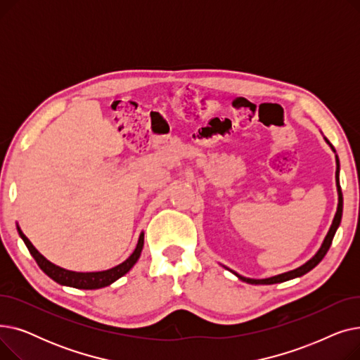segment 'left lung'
I'll return each instance as SVG.
<instances>
[{
    "mask_svg": "<svg viewBox=\"0 0 360 360\" xmlns=\"http://www.w3.org/2000/svg\"><path fill=\"white\" fill-rule=\"evenodd\" d=\"M328 143V140H327ZM330 144V143H328ZM333 148V147H331ZM334 150V148H333ZM335 151V150H334ZM338 172H340V162H338V158H337V170H335V182H337V193H338V205H337V212H335V216H334V220L331 223V228L323 242V245H321V248L318 250V252L308 261L305 262L304 266H300L292 271H288V273H283V274H278V276H273V277H269V278H248V277H243V276H238V278H240L242 281L245 283H250V285H274V283H283V281H288V280H292V278H296V277H300L307 274L308 271H311L314 267H316L318 264L321 262V259H323L326 257V254L328 252L330 247H331V242H333V238L335 235V231L338 229L340 226V221H342V214H343V194H342V188H340V181H338Z\"/></svg>",
    "mask_w": 360,
    "mask_h": 360,
    "instance_id": "left-lung-1",
    "label": "left lung"
}]
</instances>
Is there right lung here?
<instances>
[{"mask_svg": "<svg viewBox=\"0 0 360 360\" xmlns=\"http://www.w3.org/2000/svg\"><path fill=\"white\" fill-rule=\"evenodd\" d=\"M17 231H18V235H20V238L23 239V242L26 243L29 252L37 262V266L41 267V270L48 277H51L56 283H60V285H63V286H70V288H75V289H86V290H93V289H101V288L109 286L113 281L118 280L124 274H127L132 269V266L137 262V259L140 258L143 245H144V233H141L134 252H132L124 262H121L120 266L105 270V271L77 273V271L64 270L58 266H55V264L49 262L39 251L33 247L32 242L25 236V233L20 231L18 226H17Z\"/></svg>", "mask_w": 360, "mask_h": 360, "instance_id": "add662e5", "label": "right lung"}]
</instances>
